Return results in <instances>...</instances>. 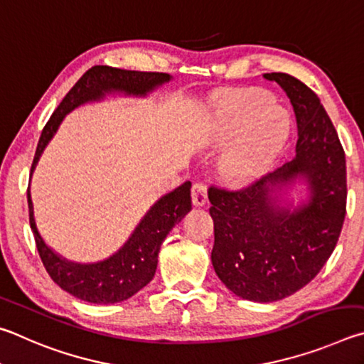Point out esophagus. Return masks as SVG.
Here are the masks:
<instances>
[{"mask_svg": "<svg viewBox=\"0 0 364 364\" xmlns=\"http://www.w3.org/2000/svg\"><path fill=\"white\" fill-rule=\"evenodd\" d=\"M192 201L195 206H203L208 201V188L203 182H195L192 187Z\"/></svg>", "mask_w": 364, "mask_h": 364, "instance_id": "1", "label": "esophagus"}]
</instances>
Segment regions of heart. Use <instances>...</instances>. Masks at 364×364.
<instances>
[{"instance_id": "b5f03b06", "label": "heart", "mask_w": 364, "mask_h": 364, "mask_svg": "<svg viewBox=\"0 0 364 364\" xmlns=\"http://www.w3.org/2000/svg\"><path fill=\"white\" fill-rule=\"evenodd\" d=\"M214 137L232 142L222 153L219 169L228 182L246 186L269 171L288 137V124L273 102L259 94H243L218 107Z\"/></svg>"}]
</instances>
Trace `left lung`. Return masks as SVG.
Masks as SVG:
<instances>
[{"label":"left lung","instance_id":"left-lung-1","mask_svg":"<svg viewBox=\"0 0 364 364\" xmlns=\"http://www.w3.org/2000/svg\"><path fill=\"white\" fill-rule=\"evenodd\" d=\"M288 95L297 119L296 155L252 183L208 192L214 220L211 262L235 296L275 302L309 284L339 240L347 205L346 153L318 95L288 73H265ZM301 181L294 205L286 188Z\"/></svg>","mask_w":364,"mask_h":364}]
</instances>
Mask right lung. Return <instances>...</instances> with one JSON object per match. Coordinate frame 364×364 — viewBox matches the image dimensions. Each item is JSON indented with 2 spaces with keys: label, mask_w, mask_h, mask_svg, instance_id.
I'll use <instances>...</instances> for the list:
<instances>
[{
  "label": "right lung",
  "mask_w": 364,
  "mask_h": 364,
  "mask_svg": "<svg viewBox=\"0 0 364 364\" xmlns=\"http://www.w3.org/2000/svg\"><path fill=\"white\" fill-rule=\"evenodd\" d=\"M172 76L168 73L131 72L107 65H95L76 81L55 108L53 117L44 126L38 140L36 153L31 164V174L43 155L50 139L55 136L63 118L80 105L89 102H100L107 95H124V97H146L155 89L169 82ZM192 183L183 182L181 187L163 195L156 200L134 228L131 237L117 252L97 262H73L53 247L46 245L35 222L33 201L30 187L27 192L30 227L36 241L38 252L49 277L68 294L89 304H117L127 301L155 277L158 265V252L164 238L192 209L190 196Z\"/></svg>",
  "instance_id": "add662e5"
}]
</instances>
